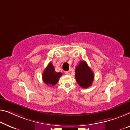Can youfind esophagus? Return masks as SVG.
I'll list each match as a JSON object with an SVG mask.
<instances>
[{
    "label": "esophagus",
    "mask_w": 130,
    "mask_h": 130,
    "mask_svg": "<svg viewBox=\"0 0 130 130\" xmlns=\"http://www.w3.org/2000/svg\"><path fill=\"white\" fill-rule=\"evenodd\" d=\"M64 73H65L66 74H67V75L70 74V71H64Z\"/></svg>",
    "instance_id": "obj_1"
}]
</instances>
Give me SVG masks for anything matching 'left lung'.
<instances>
[{
	"label": "left lung",
	"mask_w": 130,
	"mask_h": 130,
	"mask_svg": "<svg viewBox=\"0 0 130 130\" xmlns=\"http://www.w3.org/2000/svg\"><path fill=\"white\" fill-rule=\"evenodd\" d=\"M75 79L78 85L84 88L90 87L94 79V74L85 61H81L75 70Z\"/></svg>",
	"instance_id": "8db88e82"
}]
</instances>
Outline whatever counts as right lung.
<instances>
[{"instance_id": "obj_1", "label": "right lung", "mask_w": 130, "mask_h": 130, "mask_svg": "<svg viewBox=\"0 0 130 130\" xmlns=\"http://www.w3.org/2000/svg\"><path fill=\"white\" fill-rule=\"evenodd\" d=\"M62 74L55 71V67L51 62L49 63L42 74V79L45 84L54 86L56 84Z\"/></svg>"}]
</instances>
